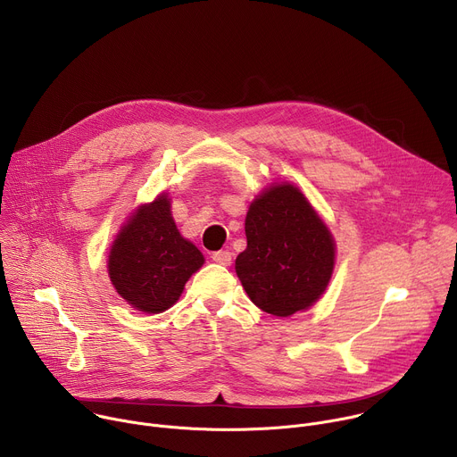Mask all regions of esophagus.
I'll list each match as a JSON object with an SVG mask.
<instances>
[{
  "instance_id": "34e87169",
  "label": "esophagus",
  "mask_w": 457,
  "mask_h": 457,
  "mask_svg": "<svg viewBox=\"0 0 457 457\" xmlns=\"http://www.w3.org/2000/svg\"><path fill=\"white\" fill-rule=\"evenodd\" d=\"M212 258L220 266H231V251H228V249L226 251H215L212 254Z\"/></svg>"
}]
</instances>
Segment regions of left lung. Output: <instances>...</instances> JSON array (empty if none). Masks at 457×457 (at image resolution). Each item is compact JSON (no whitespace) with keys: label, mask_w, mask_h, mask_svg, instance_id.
Returning <instances> with one entry per match:
<instances>
[{"label":"left lung","mask_w":457,"mask_h":457,"mask_svg":"<svg viewBox=\"0 0 457 457\" xmlns=\"http://www.w3.org/2000/svg\"><path fill=\"white\" fill-rule=\"evenodd\" d=\"M247 247L235 270L251 302L273 316L309 309L335 270V240L303 193L289 184L266 187L245 215Z\"/></svg>","instance_id":"8db88e82"}]
</instances>
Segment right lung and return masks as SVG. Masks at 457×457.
Returning a JSON list of instances; mask_svg holds the SVG:
<instances>
[{
	"label": "right lung",
	"instance_id": "1",
	"mask_svg": "<svg viewBox=\"0 0 457 457\" xmlns=\"http://www.w3.org/2000/svg\"><path fill=\"white\" fill-rule=\"evenodd\" d=\"M170 208L166 193L139 206L120 228L108 254L115 291L148 314L170 309L189 277L204 264L203 253L179 233Z\"/></svg>",
	"mask_w": 457,
	"mask_h": 457
}]
</instances>
